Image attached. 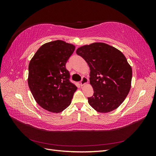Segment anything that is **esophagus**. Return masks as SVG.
<instances>
[{
  "label": "esophagus",
  "instance_id": "obj_1",
  "mask_svg": "<svg viewBox=\"0 0 156 156\" xmlns=\"http://www.w3.org/2000/svg\"><path fill=\"white\" fill-rule=\"evenodd\" d=\"M88 79L87 77H83L81 82H80V84H81V86H83V85H84V84H86L87 83H88Z\"/></svg>",
  "mask_w": 156,
  "mask_h": 156
}]
</instances>
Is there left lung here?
Segmentation results:
<instances>
[{
    "instance_id": "1",
    "label": "left lung",
    "mask_w": 156,
    "mask_h": 156,
    "mask_svg": "<svg viewBox=\"0 0 156 156\" xmlns=\"http://www.w3.org/2000/svg\"><path fill=\"white\" fill-rule=\"evenodd\" d=\"M76 53L90 70V83L94 92L88 98L90 105L103 113L116 109L131 88L132 69L126 56L114 47L101 42L80 47Z\"/></svg>"
}]
</instances>
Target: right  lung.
<instances>
[{
    "label": "right lung",
    "instance_id": "obj_1",
    "mask_svg": "<svg viewBox=\"0 0 156 156\" xmlns=\"http://www.w3.org/2000/svg\"><path fill=\"white\" fill-rule=\"evenodd\" d=\"M75 46L62 40L41 45L30 61L28 84L33 97L40 107L51 112L66 109L77 87L69 81L66 64Z\"/></svg>",
    "mask_w": 156,
    "mask_h": 156
}]
</instances>
